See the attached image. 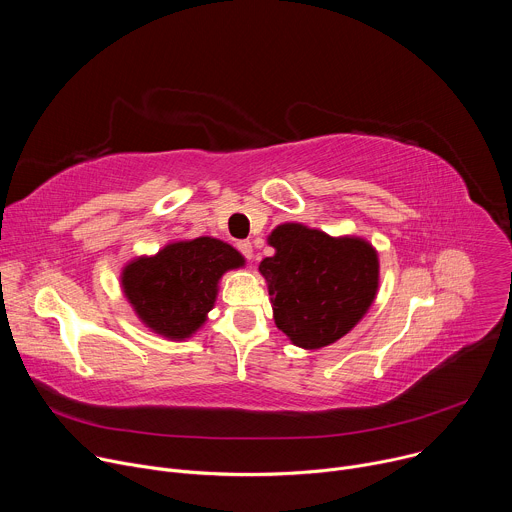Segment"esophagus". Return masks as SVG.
Segmentation results:
<instances>
[{
  "mask_svg": "<svg viewBox=\"0 0 512 512\" xmlns=\"http://www.w3.org/2000/svg\"><path fill=\"white\" fill-rule=\"evenodd\" d=\"M237 247H239V251H241L247 259H251V257H253V245H251L249 241H241Z\"/></svg>",
  "mask_w": 512,
  "mask_h": 512,
  "instance_id": "1",
  "label": "esophagus"
}]
</instances>
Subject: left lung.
Returning <instances> with one entry per match:
<instances>
[{"instance_id":"left-lung-1","label":"left lung","mask_w":512,"mask_h":512,"mask_svg":"<svg viewBox=\"0 0 512 512\" xmlns=\"http://www.w3.org/2000/svg\"><path fill=\"white\" fill-rule=\"evenodd\" d=\"M259 263L275 326L296 346L316 350L346 336L369 312L379 291V253L362 237H330L283 223Z\"/></svg>"}]
</instances>
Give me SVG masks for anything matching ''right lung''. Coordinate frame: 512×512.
<instances>
[{
  "label": "right lung",
  "instance_id": "add662e5",
  "mask_svg": "<svg viewBox=\"0 0 512 512\" xmlns=\"http://www.w3.org/2000/svg\"><path fill=\"white\" fill-rule=\"evenodd\" d=\"M243 265V255L225 241H174L156 255L129 261L121 271V289L135 316L152 332L186 340L208 320L221 277Z\"/></svg>",
  "mask_w": 512,
  "mask_h": 512
}]
</instances>
